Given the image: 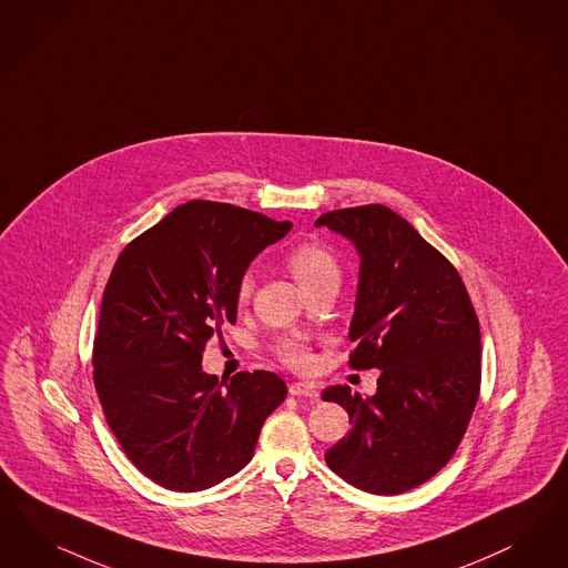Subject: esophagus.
Segmentation results:
<instances>
[{
	"mask_svg": "<svg viewBox=\"0 0 568 568\" xmlns=\"http://www.w3.org/2000/svg\"><path fill=\"white\" fill-rule=\"evenodd\" d=\"M291 395L293 397H310V399H317L320 397V390L313 383H293L291 385Z\"/></svg>",
	"mask_w": 568,
	"mask_h": 568,
	"instance_id": "34e87169",
	"label": "esophagus"
}]
</instances>
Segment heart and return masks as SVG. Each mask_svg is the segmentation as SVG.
I'll use <instances>...</instances> for the list:
<instances>
[{
  "label": "heart",
  "instance_id": "b5f03b06",
  "mask_svg": "<svg viewBox=\"0 0 568 568\" xmlns=\"http://www.w3.org/2000/svg\"><path fill=\"white\" fill-rule=\"evenodd\" d=\"M286 265L303 291L317 286L322 282H328V280H336V282L341 280V270H338L336 258L332 256L326 246H322L317 242H303V244L291 248V253L286 255ZM251 293H253V275L244 274L240 277L239 288H236L240 303L248 301ZM277 355L286 366L294 367V369H307L312 366L310 348L298 341H284L277 347Z\"/></svg>",
  "mask_w": 568,
  "mask_h": 568
}]
</instances>
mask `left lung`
Wrapping results in <instances>:
<instances>
[{
	"label": "left lung",
	"mask_w": 568,
	"mask_h": 568,
	"mask_svg": "<svg viewBox=\"0 0 568 568\" xmlns=\"http://www.w3.org/2000/svg\"><path fill=\"white\" fill-rule=\"evenodd\" d=\"M315 225L351 240L359 284L348 366L381 369L372 397L328 386L353 424L326 452L357 489L405 494L452 459L480 390V329L458 270L412 223L383 204L324 213Z\"/></svg>",
	"instance_id": "left-lung-1"
}]
</instances>
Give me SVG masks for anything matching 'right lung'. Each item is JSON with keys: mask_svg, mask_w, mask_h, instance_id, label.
I'll return each mask as SVG.
<instances>
[{"mask_svg": "<svg viewBox=\"0 0 568 568\" xmlns=\"http://www.w3.org/2000/svg\"><path fill=\"white\" fill-rule=\"evenodd\" d=\"M291 221L190 201L131 240L102 296L93 385L110 430L148 478L202 491L242 470L265 418L286 399L274 372L220 381L206 343L239 313V280Z\"/></svg>", "mask_w": 568, "mask_h": 568, "instance_id": "obj_1", "label": "right lung"}]
</instances>
